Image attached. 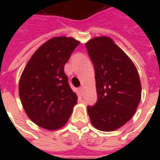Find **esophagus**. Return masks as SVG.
<instances>
[{
    "label": "esophagus",
    "mask_w": 160,
    "mask_h": 160,
    "mask_svg": "<svg viewBox=\"0 0 160 160\" xmlns=\"http://www.w3.org/2000/svg\"><path fill=\"white\" fill-rule=\"evenodd\" d=\"M83 90H84V89H83V87L79 88V91H80V93H81V94L83 93Z\"/></svg>",
    "instance_id": "34e87169"
}]
</instances>
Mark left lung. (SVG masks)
Wrapping results in <instances>:
<instances>
[{
    "instance_id": "left-lung-1",
    "label": "left lung",
    "mask_w": 160,
    "mask_h": 160,
    "mask_svg": "<svg viewBox=\"0 0 160 160\" xmlns=\"http://www.w3.org/2000/svg\"><path fill=\"white\" fill-rule=\"evenodd\" d=\"M95 70L97 101L88 105L93 126L113 131L131 119L141 99L138 70L129 56L107 36L85 44Z\"/></svg>"
}]
</instances>
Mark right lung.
Here are the masks:
<instances>
[{
    "label": "right lung",
    "instance_id": "obj_1",
    "mask_svg": "<svg viewBox=\"0 0 160 160\" xmlns=\"http://www.w3.org/2000/svg\"><path fill=\"white\" fill-rule=\"evenodd\" d=\"M80 41L54 37L33 54L19 82V95L27 116L39 126L54 130L67 123L77 95L68 82L64 66Z\"/></svg>",
    "mask_w": 160,
    "mask_h": 160
}]
</instances>
